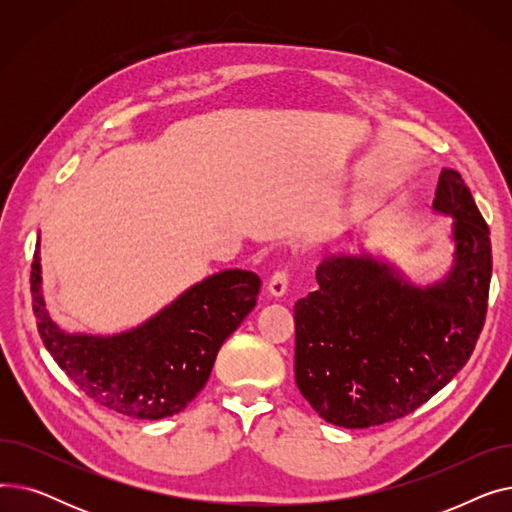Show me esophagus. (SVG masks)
Here are the masks:
<instances>
[{
    "label": "esophagus",
    "instance_id": "1",
    "mask_svg": "<svg viewBox=\"0 0 512 512\" xmlns=\"http://www.w3.org/2000/svg\"><path fill=\"white\" fill-rule=\"evenodd\" d=\"M288 288V272L286 270H276L270 280H267V290H270L272 297H282Z\"/></svg>",
    "mask_w": 512,
    "mask_h": 512
}]
</instances>
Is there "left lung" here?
Wrapping results in <instances>:
<instances>
[{"mask_svg":"<svg viewBox=\"0 0 512 512\" xmlns=\"http://www.w3.org/2000/svg\"><path fill=\"white\" fill-rule=\"evenodd\" d=\"M434 207L454 220V267L425 290L371 255H330L319 288L294 305V378L328 423L363 429L407 417L442 390L486 324L490 228L459 172L444 170Z\"/></svg>","mask_w":512,"mask_h":512,"instance_id":"1","label":"left lung"}]
</instances>
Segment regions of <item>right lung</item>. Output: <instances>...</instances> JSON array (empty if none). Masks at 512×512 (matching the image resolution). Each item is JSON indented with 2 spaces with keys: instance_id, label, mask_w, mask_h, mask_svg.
I'll return each mask as SVG.
<instances>
[{
  "instance_id": "obj_1",
  "label": "right lung",
  "mask_w": 512,
  "mask_h": 512,
  "mask_svg": "<svg viewBox=\"0 0 512 512\" xmlns=\"http://www.w3.org/2000/svg\"><path fill=\"white\" fill-rule=\"evenodd\" d=\"M261 280L242 270L215 274L149 319L112 336H70L45 311L39 242L31 263L37 330L53 361L97 405L134 419L180 413L207 384L224 340L257 303Z\"/></svg>"
}]
</instances>
